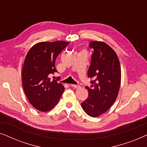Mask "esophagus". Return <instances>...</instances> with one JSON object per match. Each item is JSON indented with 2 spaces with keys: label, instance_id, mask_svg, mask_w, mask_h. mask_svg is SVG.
Returning <instances> with one entry per match:
<instances>
[{
  "label": "esophagus",
  "instance_id": "obj_1",
  "mask_svg": "<svg viewBox=\"0 0 147 147\" xmlns=\"http://www.w3.org/2000/svg\"><path fill=\"white\" fill-rule=\"evenodd\" d=\"M71 86L72 88H76V89H78V88H80V86L79 85H75V84H71Z\"/></svg>",
  "mask_w": 147,
  "mask_h": 147
}]
</instances>
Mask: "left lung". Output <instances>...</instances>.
Returning a JSON list of instances; mask_svg holds the SVG:
<instances>
[{"mask_svg": "<svg viewBox=\"0 0 147 147\" xmlns=\"http://www.w3.org/2000/svg\"><path fill=\"white\" fill-rule=\"evenodd\" d=\"M90 47L94 53L88 75L93 81L92 88L86 87L89 97L81 105L88 115L98 117L109 110L118 97L121 68L116 52L108 44L92 41Z\"/></svg>", "mask_w": 147, "mask_h": 147, "instance_id": "1", "label": "left lung"}]
</instances>
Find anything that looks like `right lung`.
<instances>
[{
	"label": "right lung",
	"instance_id": "right-lung-1",
	"mask_svg": "<svg viewBox=\"0 0 147 147\" xmlns=\"http://www.w3.org/2000/svg\"><path fill=\"white\" fill-rule=\"evenodd\" d=\"M69 42H39L34 45L26 55L21 72L22 84L29 103L41 112L55 107L65 88L49 78L57 72L55 62L58 55Z\"/></svg>",
	"mask_w": 147,
	"mask_h": 147
}]
</instances>
